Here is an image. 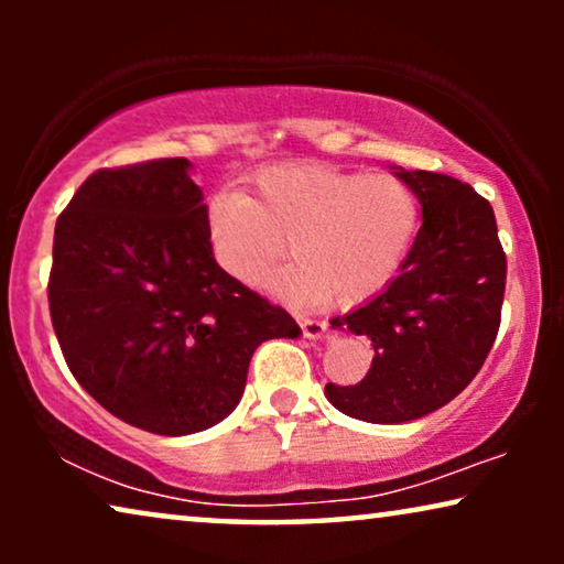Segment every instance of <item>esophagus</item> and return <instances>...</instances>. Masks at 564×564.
I'll list each match as a JSON object with an SVG mask.
<instances>
[{
    "instance_id": "1",
    "label": "esophagus",
    "mask_w": 564,
    "mask_h": 564,
    "mask_svg": "<svg viewBox=\"0 0 564 564\" xmlns=\"http://www.w3.org/2000/svg\"><path fill=\"white\" fill-rule=\"evenodd\" d=\"M300 321V328H303V336L305 338H321L326 334V323L318 321V318H297Z\"/></svg>"
}]
</instances>
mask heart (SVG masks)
Wrapping results in <instances>:
<instances>
[{
  "mask_svg": "<svg viewBox=\"0 0 564 564\" xmlns=\"http://www.w3.org/2000/svg\"><path fill=\"white\" fill-rule=\"evenodd\" d=\"M419 228V199L392 174H361L323 161L267 169L253 197L223 192L207 210L215 257L243 284L261 282L292 246L295 264L267 284L295 303L334 297L351 307L395 280Z\"/></svg>",
  "mask_w": 564,
  "mask_h": 564,
  "instance_id": "obj_1",
  "label": "heart"
}]
</instances>
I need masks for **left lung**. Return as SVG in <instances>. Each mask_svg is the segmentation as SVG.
Returning a JSON list of instances; mask_svg holds the SVG:
<instances>
[{
	"instance_id": "obj_1",
	"label": "left lung",
	"mask_w": 564,
	"mask_h": 564,
	"mask_svg": "<svg viewBox=\"0 0 564 564\" xmlns=\"http://www.w3.org/2000/svg\"><path fill=\"white\" fill-rule=\"evenodd\" d=\"M421 203V228L395 280L330 326L372 341L357 384H326L328 403L367 423L423 419L480 372L500 326L506 253L492 207L459 180L395 169Z\"/></svg>"
}]
</instances>
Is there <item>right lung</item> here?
<instances>
[{
    "label": "right lung",
    "mask_w": 564,
    "mask_h": 564,
    "mask_svg": "<svg viewBox=\"0 0 564 564\" xmlns=\"http://www.w3.org/2000/svg\"><path fill=\"white\" fill-rule=\"evenodd\" d=\"M187 159L99 169L56 220L51 321L76 382L130 426L187 436L243 395L249 361L300 326L223 272Z\"/></svg>",
    "instance_id": "add662e5"
}]
</instances>
